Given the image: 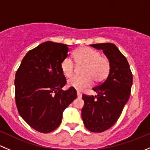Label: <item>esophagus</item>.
I'll use <instances>...</instances> for the list:
<instances>
[{
	"instance_id": "esophagus-1",
	"label": "esophagus",
	"mask_w": 150,
	"mask_h": 150,
	"mask_svg": "<svg viewBox=\"0 0 150 150\" xmlns=\"http://www.w3.org/2000/svg\"><path fill=\"white\" fill-rule=\"evenodd\" d=\"M76 93H77V97H78V98H81V92H79V91H77Z\"/></svg>"
}]
</instances>
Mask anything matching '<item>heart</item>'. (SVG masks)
<instances>
[{"label": "heart", "instance_id": "1", "mask_svg": "<svg viewBox=\"0 0 150 150\" xmlns=\"http://www.w3.org/2000/svg\"><path fill=\"white\" fill-rule=\"evenodd\" d=\"M74 59L78 65H84L82 76H74L68 80V84L78 91H82L93 84V81L101 82L109 75L111 69L110 61L108 57L95 49L81 47L73 53ZM61 71L65 76L71 77L74 74L75 65L70 57H66L61 62Z\"/></svg>", "mask_w": 150, "mask_h": 150}]
</instances>
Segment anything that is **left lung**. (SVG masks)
<instances>
[{"label":"left lung","instance_id":"obj_1","mask_svg":"<svg viewBox=\"0 0 150 150\" xmlns=\"http://www.w3.org/2000/svg\"><path fill=\"white\" fill-rule=\"evenodd\" d=\"M90 45L103 50L111 64L110 71L104 82L92 88L98 95H82L84 105L81 117L84 126L90 132L100 133L112 127L119 118L130 97L133 76L127 59L115 45Z\"/></svg>","mask_w":150,"mask_h":150}]
</instances>
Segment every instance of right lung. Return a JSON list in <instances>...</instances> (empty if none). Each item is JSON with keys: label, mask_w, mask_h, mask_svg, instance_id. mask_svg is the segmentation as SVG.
I'll return each mask as SVG.
<instances>
[{"label": "right lung", "mask_w": 150, "mask_h": 150, "mask_svg": "<svg viewBox=\"0 0 150 150\" xmlns=\"http://www.w3.org/2000/svg\"><path fill=\"white\" fill-rule=\"evenodd\" d=\"M69 45L45 42L26 54L15 76V100L21 118L38 132L49 133L61 124L63 112L76 98L74 87L63 90L61 62Z\"/></svg>", "instance_id": "1"}]
</instances>
